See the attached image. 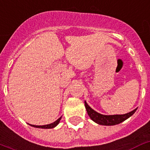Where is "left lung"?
I'll return each mask as SVG.
<instances>
[{
	"label": "left lung",
	"instance_id": "1",
	"mask_svg": "<svg viewBox=\"0 0 150 150\" xmlns=\"http://www.w3.org/2000/svg\"><path fill=\"white\" fill-rule=\"evenodd\" d=\"M85 106L86 108V110L88 112V114L90 117V118L93 121H94L97 124L100 125L105 126H113L116 124H119L127 120L129 117H131L136 112L137 108L134 109L132 111L129 112L125 114H116V115H104L100 114L95 110H94L92 108L89 107V105L85 101Z\"/></svg>",
	"mask_w": 150,
	"mask_h": 150
}]
</instances>
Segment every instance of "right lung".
Wrapping results in <instances>:
<instances>
[{
  "mask_svg": "<svg viewBox=\"0 0 150 150\" xmlns=\"http://www.w3.org/2000/svg\"><path fill=\"white\" fill-rule=\"evenodd\" d=\"M61 117H59V119H58L57 120H56L55 122H53V123H52V124H47V125H43V126H36V125H31L32 127H37V128H42V129H51V128H53L55 127H56V126L59 124V123L60 120H61Z\"/></svg>",
  "mask_w": 150,
  "mask_h": 150,
  "instance_id": "1",
  "label": "right lung"
}]
</instances>
